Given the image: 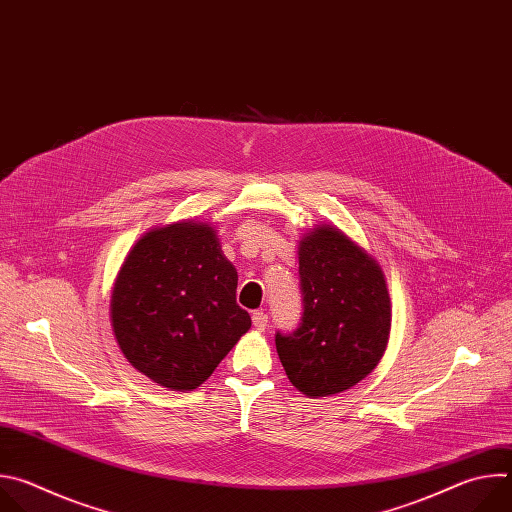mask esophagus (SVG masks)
Instances as JSON below:
<instances>
[{"mask_svg":"<svg viewBox=\"0 0 512 512\" xmlns=\"http://www.w3.org/2000/svg\"><path fill=\"white\" fill-rule=\"evenodd\" d=\"M253 326H255V330H259V332H263L265 328H267V314L265 312H253Z\"/></svg>","mask_w":512,"mask_h":512,"instance_id":"34e87169","label":"esophagus"}]
</instances>
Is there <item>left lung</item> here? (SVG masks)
Listing matches in <instances>:
<instances>
[{
  "mask_svg": "<svg viewBox=\"0 0 512 512\" xmlns=\"http://www.w3.org/2000/svg\"><path fill=\"white\" fill-rule=\"evenodd\" d=\"M304 294L294 334H275L289 383L310 399L342 393L375 371L391 334V298L379 261L334 225L298 247Z\"/></svg>",
  "mask_w": 512,
  "mask_h": 512,
  "instance_id": "1",
  "label": "left lung"
}]
</instances>
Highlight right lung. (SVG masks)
Masks as SVG:
<instances>
[{
  "label": "right lung",
  "mask_w": 512,
  "mask_h": 512,
  "mask_svg": "<svg viewBox=\"0 0 512 512\" xmlns=\"http://www.w3.org/2000/svg\"><path fill=\"white\" fill-rule=\"evenodd\" d=\"M237 279L210 223L150 229L111 289V326L127 362L170 391L198 389L251 328Z\"/></svg>",
  "instance_id": "add662e5"
}]
</instances>
